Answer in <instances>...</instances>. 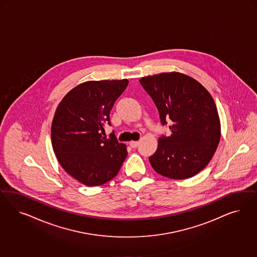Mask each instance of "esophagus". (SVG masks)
I'll return each mask as SVG.
<instances>
[{"mask_svg":"<svg viewBox=\"0 0 257 257\" xmlns=\"http://www.w3.org/2000/svg\"><path fill=\"white\" fill-rule=\"evenodd\" d=\"M129 145H130L132 148H137V147L140 145V142H139V141H130Z\"/></svg>","mask_w":257,"mask_h":257,"instance_id":"1","label":"esophagus"}]
</instances>
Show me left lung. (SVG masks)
I'll return each mask as SVG.
<instances>
[{"instance_id": "1", "label": "left lung", "mask_w": 257, "mask_h": 257, "mask_svg": "<svg viewBox=\"0 0 257 257\" xmlns=\"http://www.w3.org/2000/svg\"><path fill=\"white\" fill-rule=\"evenodd\" d=\"M141 86L155 101L161 123L171 119L170 137L158 139L149 160L154 170L171 179L193 177L210 162L220 140L218 109L207 89L176 71L142 77Z\"/></svg>"}]
</instances>
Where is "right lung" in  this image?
Listing matches in <instances>:
<instances>
[{"mask_svg": "<svg viewBox=\"0 0 257 257\" xmlns=\"http://www.w3.org/2000/svg\"><path fill=\"white\" fill-rule=\"evenodd\" d=\"M129 81L101 80L82 83L59 102L51 136L55 156L65 171L86 187L105 184L117 174L127 150L111 134L101 138L110 125L109 113Z\"/></svg>", "mask_w": 257, "mask_h": 257, "instance_id": "add662e5", "label": "right lung"}]
</instances>
